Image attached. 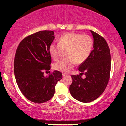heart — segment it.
Wrapping results in <instances>:
<instances>
[{"label":"heart","instance_id":"b5f03b06","mask_svg":"<svg viewBox=\"0 0 126 126\" xmlns=\"http://www.w3.org/2000/svg\"><path fill=\"white\" fill-rule=\"evenodd\" d=\"M87 51H88V46L87 45H85L84 43H80V44L78 45V46L76 47V49H75L74 53H70V54H69V56L72 58L80 57H79V54H81V56H83L84 54H85V53H87ZM77 56L78 57H77Z\"/></svg>","mask_w":126,"mask_h":126}]
</instances>
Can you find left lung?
<instances>
[{
  "mask_svg": "<svg viewBox=\"0 0 126 126\" xmlns=\"http://www.w3.org/2000/svg\"><path fill=\"white\" fill-rule=\"evenodd\" d=\"M54 39L53 31H40L23 39L15 53L14 69L17 84L25 97L34 103L50 100L55 86L63 77L58 70L50 71V46Z\"/></svg>",
  "mask_w": 126,
  "mask_h": 126,
  "instance_id": "left-lung-1",
  "label": "left lung"
}]
</instances>
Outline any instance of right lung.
Here are the masks:
<instances>
[{
	"instance_id": "obj_1",
	"label": "right lung",
	"mask_w": 126,
	"mask_h": 126,
	"mask_svg": "<svg viewBox=\"0 0 126 126\" xmlns=\"http://www.w3.org/2000/svg\"><path fill=\"white\" fill-rule=\"evenodd\" d=\"M94 50L80 65V75L73 76L69 91L74 99L88 103L97 99L106 89L111 71V54L105 39L92 34Z\"/></svg>"
}]
</instances>
